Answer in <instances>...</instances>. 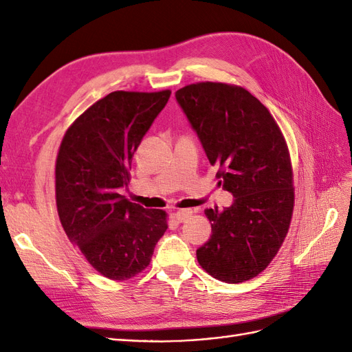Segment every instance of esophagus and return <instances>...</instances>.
Segmentation results:
<instances>
[{
    "label": "esophagus",
    "mask_w": 352,
    "mask_h": 352,
    "mask_svg": "<svg viewBox=\"0 0 352 352\" xmlns=\"http://www.w3.org/2000/svg\"><path fill=\"white\" fill-rule=\"evenodd\" d=\"M190 210H179L176 212H173V219L177 221V223H182L184 220H186L189 216H190Z\"/></svg>",
    "instance_id": "esophagus-1"
}]
</instances>
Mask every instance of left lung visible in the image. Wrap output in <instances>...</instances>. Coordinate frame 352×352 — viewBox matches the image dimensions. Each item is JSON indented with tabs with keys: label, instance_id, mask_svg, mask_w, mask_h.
Instances as JSON below:
<instances>
[{
	"label": "left lung",
	"instance_id": "obj_1",
	"mask_svg": "<svg viewBox=\"0 0 352 352\" xmlns=\"http://www.w3.org/2000/svg\"><path fill=\"white\" fill-rule=\"evenodd\" d=\"M219 185L233 195L223 211L207 208L210 239L197 258L212 278L241 283L261 273L278 254L294 210L291 158L270 111L247 89L199 82L176 91Z\"/></svg>",
	"mask_w": 352,
	"mask_h": 352
}]
</instances>
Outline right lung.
<instances>
[{
    "mask_svg": "<svg viewBox=\"0 0 352 352\" xmlns=\"http://www.w3.org/2000/svg\"><path fill=\"white\" fill-rule=\"evenodd\" d=\"M170 92L114 91L80 114L63 138L56 163L57 211L67 238L111 280L131 279L151 261L167 229L163 210L120 195L132 158Z\"/></svg>",
    "mask_w": 352,
    "mask_h": 352,
    "instance_id": "1",
    "label": "right lung"
}]
</instances>
